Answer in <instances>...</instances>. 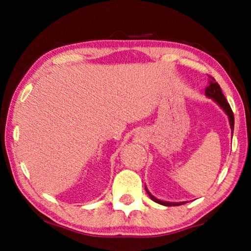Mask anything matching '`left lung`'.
Segmentation results:
<instances>
[{
    "label": "left lung",
    "mask_w": 251,
    "mask_h": 251,
    "mask_svg": "<svg viewBox=\"0 0 251 251\" xmlns=\"http://www.w3.org/2000/svg\"><path fill=\"white\" fill-rule=\"evenodd\" d=\"M208 77H209V85H208V86L206 87L205 94L208 97H210V99L217 101L220 107H222L225 110V113H226L228 115L231 129H233V125H235V118H233V113L231 110L230 105H229L227 100L225 99V96H224L223 92H222V88H220L219 84L216 82V79L214 77H211V76H209V75H208ZM146 192H147L148 195H150V197L152 199V201H154L155 202L160 203V205H164V206H179V205H182V203H185L184 201H182V202H167V201H159V199H157V198L152 196V195H151V193L148 192L147 189H146Z\"/></svg>",
    "instance_id": "obj_1"
}]
</instances>
